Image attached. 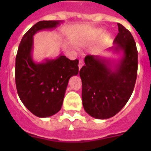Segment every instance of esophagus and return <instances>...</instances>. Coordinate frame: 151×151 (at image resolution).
I'll return each mask as SVG.
<instances>
[{
    "label": "esophagus",
    "instance_id": "obj_1",
    "mask_svg": "<svg viewBox=\"0 0 151 151\" xmlns=\"http://www.w3.org/2000/svg\"><path fill=\"white\" fill-rule=\"evenodd\" d=\"M83 65H84L83 60H82V59L79 60V62H78V68H79V69H81L82 66H83Z\"/></svg>",
    "mask_w": 151,
    "mask_h": 151
}]
</instances>
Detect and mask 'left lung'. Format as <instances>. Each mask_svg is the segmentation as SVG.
<instances>
[{
    "label": "left lung",
    "mask_w": 151,
    "mask_h": 151,
    "mask_svg": "<svg viewBox=\"0 0 151 151\" xmlns=\"http://www.w3.org/2000/svg\"><path fill=\"white\" fill-rule=\"evenodd\" d=\"M110 49L123 52L114 65L100 56L87 55L80 69L82 104L85 112L96 119H109L122 110L134 90L138 72V50L133 36L122 24Z\"/></svg>",
    "instance_id": "obj_1"
}]
</instances>
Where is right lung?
I'll return each mask as SVG.
<instances>
[{
  "label": "right lung",
  "instance_id": "right-lung-1",
  "mask_svg": "<svg viewBox=\"0 0 151 151\" xmlns=\"http://www.w3.org/2000/svg\"><path fill=\"white\" fill-rule=\"evenodd\" d=\"M61 21H40L22 37L16 57L17 93L25 106L38 117H48L62 107L68 82L78 73V60L62 54L54 60L35 63L32 57L33 35L38 31L57 27Z\"/></svg>",
  "mask_w": 151,
  "mask_h": 151
}]
</instances>
